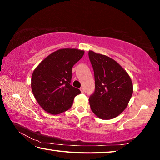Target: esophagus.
I'll return each mask as SVG.
<instances>
[{
  "instance_id": "obj_1",
  "label": "esophagus",
  "mask_w": 160,
  "mask_h": 160,
  "mask_svg": "<svg viewBox=\"0 0 160 160\" xmlns=\"http://www.w3.org/2000/svg\"><path fill=\"white\" fill-rule=\"evenodd\" d=\"M80 91H81V92H82V93H84V92H85V89H84V88H81Z\"/></svg>"
}]
</instances>
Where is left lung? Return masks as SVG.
I'll list each match as a JSON object with an SVG mask.
<instances>
[{"label": "left lung", "mask_w": 160, "mask_h": 160, "mask_svg": "<svg viewBox=\"0 0 160 160\" xmlns=\"http://www.w3.org/2000/svg\"><path fill=\"white\" fill-rule=\"evenodd\" d=\"M88 55L95 80V90L89 98L91 109L101 119L115 118L128 106L133 92L132 80L113 58L92 51Z\"/></svg>", "instance_id": "8db88e82"}]
</instances>
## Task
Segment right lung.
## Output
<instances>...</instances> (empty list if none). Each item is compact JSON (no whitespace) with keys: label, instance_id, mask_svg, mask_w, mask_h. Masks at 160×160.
<instances>
[{"label":"right lung","instance_id":"add662e5","mask_svg":"<svg viewBox=\"0 0 160 160\" xmlns=\"http://www.w3.org/2000/svg\"><path fill=\"white\" fill-rule=\"evenodd\" d=\"M85 51L61 48L49 54L32 72V90L38 104L53 115L71 107L79 89L70 85L72 66L82 57Z\"/></svg>","mask_w":160,"mask_h":160}]
</instances>
